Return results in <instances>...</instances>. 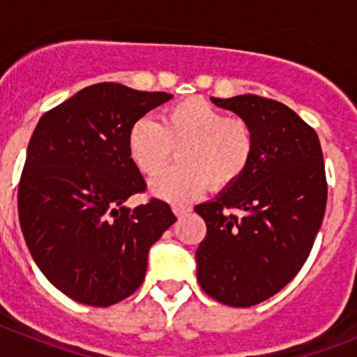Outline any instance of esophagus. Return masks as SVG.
<instances>
[{"instance_id":"1","label":"esophagus","mask_w":357,"mask_h":357,"mask_svg":"<svg viewBox=\"0 0 357 357\" xmlns=\"http://www.w3.org/2000/svg\"><path fill=\"white\" fill-rule=\"evenodd\" d=\"M172 209H173V213H175L176 218L184 216V214H188L189 211H191V209H189V207H184V206H173Z\"/></svg>"}]
</instances>
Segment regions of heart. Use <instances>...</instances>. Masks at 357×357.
<instances>
[{"instance_id":"obj_1","label":"heart","mask_w":357,"mask_h":357,"mask_svg":"<svg viewBox=\"0 0 357 357\" xmlns=\"http://www.w3.org/2000/svg\"><path fill=\"white\" fill-rule=\"evenodd\" d=\"M173 147L179 150V162L157 173L150 191L172 204H188L209 184L214 189L229 188L248 172L255 155V134L247 121L229 118L202 98L168 107L160 123L151 118L132 123L128 155L144 175L158 172Z\"/></svg>"}]
</instances>
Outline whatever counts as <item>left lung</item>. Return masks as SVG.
<instances>
[{
	"label": "left lung",
	"mask_w": 357,
	"mask_h": 357,
	"mask_svg": "<svg viewBox=\"0 0 357 357\" xmlns=\"http://www.w3.org/2000/svg\"><path fill=\"white\" fill-rule=\"evenodd\" d=\"M211 102L254 128L255 155L236 184L195 207L207 225L197 279L218 302L250 307L284 288L307 259L326 213V166L317 132L284 103L255 94Z\"/></svg>",
	"instance_id": "obj_1"
}]
</instances>
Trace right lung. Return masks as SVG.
Segmentation results:
<instances>
[{
    "label": "right lung",
    "mask_w": 357,
    "mask_h": 357,
    "mask_svg": "<svg viewBox=\"0 0 357 357\" xmlns=\"http://www.w3.org/2000/svg\"><path fill=\"white\" fill-rule=\"evenodd\" d=\"M103 82L48 110L28 143L19 223L44 277L73 301L107 307L130 296L148 252L175 214L162 200L125 202L146 184L127 148L132 123L172 100Z\"/></svg>",
    "instance_id": "obj_1"
}]
</instances>
